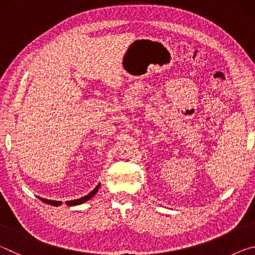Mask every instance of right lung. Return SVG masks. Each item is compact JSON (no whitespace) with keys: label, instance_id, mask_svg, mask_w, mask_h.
I'll list each match as a JSON object with an SVG mask.
<instances>
[{"label":"right lung","instance_id":"obj_1","mask_svg":"<svg viewBox=\"0 0 255 255\" xmlns=\"http://www.w3.org/2000/svg\"><path fill=\"white\" fill-rule=\"evenodd\" d=\"M99 187H100V184H98L97 187L94 188L93 191L90 192L88 196H84V197H82V198H80V199H75V200L67 201V202H66L67 206H76V205L83 204V202H85V201L90 200V199H91V198H92V197H93L94 195H96V193L98 192ZM39 199H40L42 202H45V204H48V205H51V206H59L60 204H62V202H60V201H55V200H47V199H42V198H39Z\"/></svg>","mask_w":255,"mask_h":255}]
</instances>
